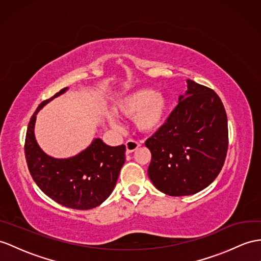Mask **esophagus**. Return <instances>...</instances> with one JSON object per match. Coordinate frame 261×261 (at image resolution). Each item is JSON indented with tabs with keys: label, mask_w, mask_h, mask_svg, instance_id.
Listing matches in <instances>:
<instances>
[{
	"label": "esophagus",
	"mask_w": 261,
	"mask_h": 261,
	"mask_svg": "<svg viewBox=\"0 0 261 261\" xmlns=\"http://www.w3.org/2000/svg\"><path fill=\"white\" fill-rule=\"evenodd\" d=\"M125 145H126L127 154H130V152L135 151L139 147V143L137 141H135V139H128Z\"/></svg>",
	"instance_id": "esophagus-1"
}]
</instances>
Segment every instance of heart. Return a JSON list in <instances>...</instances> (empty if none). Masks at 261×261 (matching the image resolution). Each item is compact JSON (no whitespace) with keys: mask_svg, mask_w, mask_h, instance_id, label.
Instances as JSON below:
<instances>
[{"mask_svg":"<svg viewBox=\"0 0 261 261\" xmlns=\"http://www.w3.org/2000/svg\"><path fill=\"white\" fill-rule=\"evenodd\" d=\"M116 111L133 117L136 128L143 133H152L161 128L168 110L167 98L150 88H141L126 95L116 103ZM110 122L115 124L113 117Z\"/></svg>","mask_w":261,"mask_h":261,"instance_id":"1","label":"heart"}]
</instances>
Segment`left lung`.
<instances>
[{
    "label": "left lung",
    "mask_w": 261,
    "mask_h": 261,
    "mask_svg": "<svg viewBox=\"0 0 261 261\" xmlns=\"http://www.w3.org/2000/svg\"><path fill=\"white\" fill-rule=\"evenodd\" d=\"M188 90L161 128L145 142L148 176L162 193L188 196L216 179L228 149L225 107L212 88L187 80Z\"/></svg>",
    "instance_id": "8db88e82"
}]
</instances>
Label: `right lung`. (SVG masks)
I'll list each match as a JSON object with an SVG mask.
<instances>
[{
    "label": "right lung",
    "mask_w": 261,
    "mask_h": 261,
    "mask_svg": "<svg viewBox=\"0 0 261 261\" xmlns=\"http://www.w3.org/2000/svg\"><path fill=\"white\" fill-rule=\"evenodd\" d=\"M67 87L44 100L32 115L25 137V158L36 185L49 198L72 209L86 211L99 206L116 185L125 163V145H106L99 138L80 154L69 158L46 155L37 145L34 125L37 113L49 100L65 93Z\"/></svg>",
    "instance_id": "obj_1"
}]
</instances>
